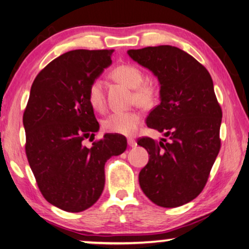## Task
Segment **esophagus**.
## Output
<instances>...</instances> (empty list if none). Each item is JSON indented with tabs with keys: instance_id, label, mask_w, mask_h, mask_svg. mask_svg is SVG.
I'll return each instance as SVG.
<instances>
[{
	"instance_id": "esophagus-1",
	"label": "esophagus",
	"mask_w": 249,
	"mask_h": 249,
	"mask_svg": "<svg viewBox=\"0 0 249 249\" xmlns=\"http://www.w3.org/2000/svg\"><path fill=\"white\" fill-rule=\"evenodd\" d=\"M127 143H128V145L131 146V147L136 146V141L134 139H132V137H129V139H127Z\"/></svg>"
}]
</instances>
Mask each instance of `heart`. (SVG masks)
Here are the masks:
<instances>
[{"label": "heart", "mask_w": 249, "mask_h": 249, "mask_svg": "<svg viewBox=\"0 0 249 249\" xmlns=\"http://www.w3.org/2000/svg\"><path fill=\"white\" fill-rule=\"evenodd\" d=\"M112 77L120 83L132 88L133 101L143 107H150L157 101V89L148 81H144L143 71L134 65L117 66L112 71ZM89 105L97 112H103L106 106L103 81L92 80L87 89ZM141 115L136 112H115L103 122L106 132L113 134L132 135L141 124Z\"/></svg>", "instance_id": "1"}]
</instances>
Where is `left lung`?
<instances>
[{
    "label": "left lung",
    "instance_id": "1",
    "mask_svg": "<svg viewBox=\"0 0 249 249\" xmlns=\"http://www.w3.org/2000/svg\"><path fill=\"white\" fill-rule=\"evenodd\" d=\"M137 64L160 83L161 103L148 114V127L164 132L169 141L142 137L148 152L139 174L142 191L155 205L176 208L203 190L220 150L222 112L210 73L199 61L172 46L128 50Z\"/></svg>",
    "mask_w": 249,
    "mask_h": 249
}]
</instances>
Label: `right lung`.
<instances>
[{
    "mask_svg": "<svg viewBox=\"0 0 249 249\" xmlns=\"http://www.w3.org/2000/svg\"><path fill=\"white\" fill-rule=\"evenodd\" d=\"M114 50H72L59 55L33 81L23 114L25 153L36 184L51 205L80 213L97 201L105 185V163L127 146L121 135L99 129L87 89L110 64Z\"/></svg>",
    "mask_w": 249,
    "mask_h": 249,
    "instance_id": "obj_1",
    "label": "right lung"
}]
</instances>
